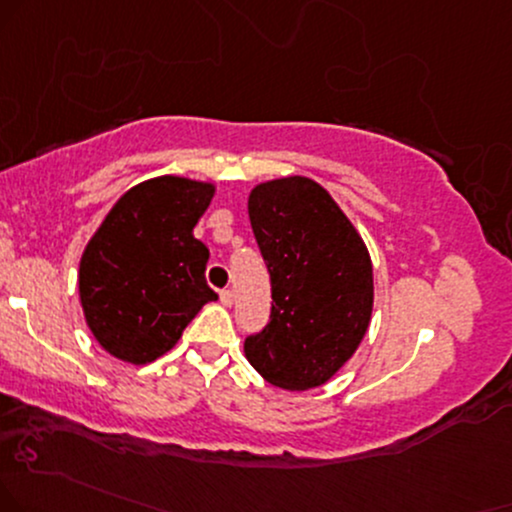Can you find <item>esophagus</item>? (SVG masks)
Wrapping results in <instances>:
<instances>
[{
  "mask_svg": "<svg viewBox=\"0 0 512 512\" xmlns=\"http://www.w3.org/2000/svg\"><path fill=\"white\" fill-rule=\"evenodd\" d=\"M232 301H235V294H232V289H223V292H220V304L232 306Z\"/></svg>",
  "mask_w": 512,
  "mask_h": 512,
  "instance_id": "1",
  "label": "esophagus"
}]
</instances>
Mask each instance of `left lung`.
Listing matches in <instances>:
<instances>
[{"instance_id": "8db88e82", "label": "left lung", "mask_w": 512, "mask_h": 512, "mask_svg": "<svg viewBox=\"0 0 512 512\" xmlns=\"http://www.w3.org/2000/svg\"><path fill=\"white\" fill-rule=\"evenodd\" d=\"M251 230L270 273V323L244 356L280 389L320 387L356 353L372 315V263L363 237L325 187L304 175L249 194Z\"/></svg>"}]
</instances>
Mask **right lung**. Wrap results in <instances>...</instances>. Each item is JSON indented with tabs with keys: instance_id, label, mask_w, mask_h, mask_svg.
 Masks as SVG:
<instances>
[{
	"instance_id": "obj_1",
	"label": "right lung",
	"mask_w": 512,
	"mask_h": 512,
	"mask_svg": "<svg viewBox=\"0 0 512 512\" xmlns=\"http://www.w3.org/2000/svg\"><path fill=\"white\" fill-rule=\"evenodd\" d=\"M216 185L180 175L144 180L106 213L80 258L85 323L111 356L147 365L218 294L206 285L208 249L192 235Z\"/></svg>"
}]
</instances>
